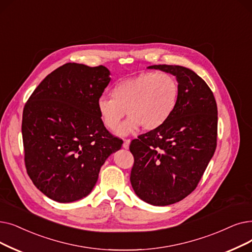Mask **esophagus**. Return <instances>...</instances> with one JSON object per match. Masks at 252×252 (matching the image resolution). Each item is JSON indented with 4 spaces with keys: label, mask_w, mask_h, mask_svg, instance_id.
Here are the masks:
<instances>
[{
    "label": "esophagus",
    "mask_w": 252,
    "mask_h": 252,
    "mask_svg": "<svg viewBox=\"0 0 252 252\" xmlns=\"http://www.w3.org/2000/svg\"><path fill=\"white\" fill-rule=\"evenodd\" d=\"M129 143H130V140H129V139H125V141H124V144H123V147H124L125 149H127V148H128V146H129Z\"/></svg>",
    "instance_id": "1"
}]
</instances>
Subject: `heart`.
<instances>
[{"mask_svg":"<svg viewBox=\"0 0 252 252\" xmlns=\"http://www.w3.org/2000/svg\"><path fill=\"white\" fill-rule=\"evenodd\" d=\"M111 94L97 99L96 110L103 125L113 132L127 113L130 119L118 129L124 136L140 126L152 130L166 124L177 106L179 86L169 73L148 72L119 81Z\"/></svg>","mask_w":252,"mask_h":252,"instance_id":"1","label":"heart"}]
</instances>
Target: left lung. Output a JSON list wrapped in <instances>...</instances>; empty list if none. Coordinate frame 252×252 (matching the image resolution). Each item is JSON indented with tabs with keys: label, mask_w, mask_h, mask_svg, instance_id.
<instances>
[{
	"label": "left lung",
	"mask_w": 252,
	"mask_h": 252,
	"mask_svg": "<svg viewBox=\"0 0 252 252\" xmlns=\"http://www.w3.org/2000/svg\"><path fill=\"white\" fill-rule=\"evenodd\" d=\"M174 75L179 86L176 108L160 127L130 142V183L141 200L167 206L191 193L212 158L217 141V105L210 87L190 69L155 64Z\"/></svg>",
	"instance_id": "obj_1"
}]
</instances>
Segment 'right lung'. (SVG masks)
I'll return each instance as SVG.
<instances>
[{
  "label": "right lung",
  "instance_id": "right-lung-1",
  "mask_svg": "<svg viewBox=\"0 0 252 252\" xmlns=\"http://www.w3.org/2000/svg\"><path fill=\"white\" fill-rule=\"evenodd\" d=\"M104 65L68 63L47 75L25 105V163L35 187L60 203L78 201L123 140L109 133L96 110L110 82Z\"/></svg>",
  "mask_w": 252,
  "mask_h": 252
}]
</instances>
